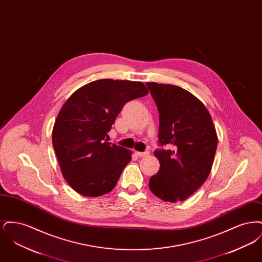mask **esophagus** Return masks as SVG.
Instances as JSON below:
<instances>
[{"instance_id": "34e87169", "label": "esophagus", "mask_w": 262, "mask_h": 262, "mask_svg": "<svg viewBox=\"0 0 262 262\" xmlns=\"http://www.w3.org/2000/svg\"><path fill=\"white\" fill-rule=\"evenodd\" d=\"M136 154H137L138 157H146L149 155V151H144V152H138L136 151Z\"/></svg>"}]
</instances>
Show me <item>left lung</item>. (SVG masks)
<instances>
[{
	"label": "left lung",
	"instance_id": "8db88e82",
	"mask_svg": "<svg viewBox=\"0 0 262 262\" xmlns=\"http://www.w3.org/2000/svg\"><path fill=\"white\" fill-rule=\"evenodd\" d=\"M159 112L160 163L149 180L153 194L164 201H184L208 178L217 148V134L203 103L186 89L147 82ZM163 146L171 147L164 150Z\"/></svg>",
	"mask_w": 262,
	"mask_h": 262
}]
</instances>
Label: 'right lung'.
Here are the masks:
<instances>
[{
	"mask_svg": "<svg viewBox=\"0 0 262 262\" xmlns=\"http://www.w3.org/2000/svg\"><path fill=\"white\" fill-rule=\"evenodd\" d=\"M147 94L139 81L98 79L62 105L52 141L62 176L76 192L100 196L115 187L132 152L108 142V133L125 103Z\"/></svg>",
	"mask_w": 262,
	"mask_h": 262,
	"instance_id": "1",
	"label": "right lung"
}]
</instances>
